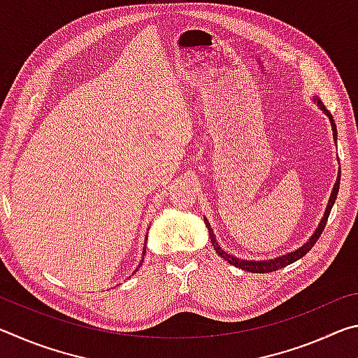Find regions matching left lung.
<instances>
[{"mask_svg": "<svg viewBox=\"0 0 358 358\" xmlns=\"http://www.w3.org/2000/svg\"><path fill=\"white\" fill-rule=\"evenodd\" d=\"M317 104H319V107L322 108V110L325 112L327 117H329L330 124H331V129H333V138H335V141H336V134H338V132H336V124H335V121H333L331 113H330L329 110H327L325 106H324L322 102H320L319 99H317ZM339 180H341V171L338 172V180H336L335 186H333V192H331V196H330L329 205H327L325 215H324V217H322V221H320L319 227L316 229V232H314V235L310 238V241H306V243L303 245L301 248H299V250H296V251L289 252V254H286V256H281V257H276V259H270V260H243V259L234 257V256H230V254H227L224 250H221L220 245H217L216 238H215L213 230H211L210 224L207 222V227H208V232H210V238H211V245H213V248L216 250L217 256H221L222 259H226L229 264L238 266V268H241V270L251 271V273H270V271H276V270L282 268V266L290 265L292 262H295V260H299L300 257L305 256V254H306L308 251H310L314 245H316V241L319 240L320 234H322V230H324L325 224H327V220H329V216H330V211H331L333 203H335V201H336L338 189H339Z\"/></svg>", "mask_w": 358, "mask_h": 358, "instance_id": "8db88e82", "label": "left lung"}]
</instances>
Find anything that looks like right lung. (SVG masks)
I'll list each match as a JSON object with an SVG mask.
<instances>
[{"label":"right lung","instance_id":"obj_1","mask_svg":"<svg viewBox=\"0 0 358 358\" xmlns=\"http://www.w3.org/2000/svg\"><path fill=\"white\" fill-rule=\"evenodd\" d=\"M145 248H147V246H143V254H145ZM138 266H141V265H138ZM138 266H137V270H138ZM137 270H136V271H137ZM136 271H134V273H136Z\"/></svg>","mask_w":358,"mask_h":358}]
</instances>
